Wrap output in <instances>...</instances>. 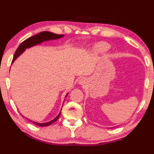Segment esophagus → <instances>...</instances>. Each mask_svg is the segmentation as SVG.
<instances>
[{"instance_id": "34e87169", "label": "esophagus", "mask_w": 154, "mask_h": 154, "mask_svg": "<svg viewBox=\"0 0 154 154\" xmlns=\"http://www.w3.org/2000/svg\"><path fill=\"white\" fill-rule=\"evenodd\" d=\"M84 82H85V78L80 79V80H79V83H81V84H84Z\"/></svg>"}]
</instances>
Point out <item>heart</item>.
Segmentation results:
<instances>
[{"mask_svg":"<svg viewBox=\"0 0 154 154\" xmlns=\"http://www.w3.org/2000/svg\"><path fill=\"white\" fill-rule=\"evenodd\" d=\"M109 45L106 43H100L96 47V50L98 51V52H105V51H107L109 49Z\"/></svg>","mask_w":154,"mask_h":154,"instance_id":"1","label":"heart"}]
</instances>
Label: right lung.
I'll return each instance as SVG.
<instances>
[{"label":"right lung","mask_w":154,"mask_h":154,"mask_svg":"<svg viewBox=\"0 0 154 154\" xmlns=\"http://www.w3.org/2000/svg\"><path fill=\"white\" fill-rule=\"evenodd\" d=\"M64 36L63 34H54V33H51L49 32V31H42V32H40L39 34L35 35V36H31L29 38H28L27 39H26L25 41H23L22 43L20 44L19 47H18V49H16V52L14 54V58H13V62H14L16 60V58L21 55L22 53L25 51L26 49L27 48L31 47L33 46L36 45V44H38L42 42H44V41H48V40H51V39H57V38H61V37ZM61 112H59V114L57 116V117H56L54 119L51 120V121L48 122V123H36V122L32 121V120H30L32 123H34V125H38V126H48V125H51V124L56 122L57 120L59 119V116H60Z\"/></svg>","instance_id":"obj_1"}]
</instances>
